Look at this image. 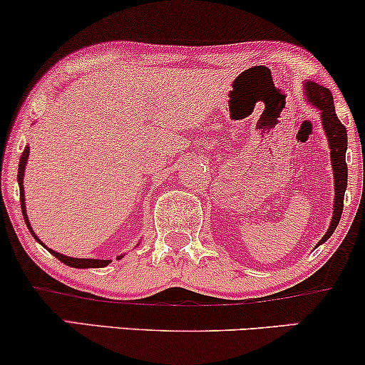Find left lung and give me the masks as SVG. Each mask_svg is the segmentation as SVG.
<instances>
[{
	"instance_id": "1",
	"label": "left lung",
	"mask_w": 365,
	"mask_h": 365,
	"mask_svg": "<svg viewBox=\"0 0 365 365\" xmlns=\"http://www.w3.org/2000/svg\"><path fill=\"white\" fill-rule=\"evenodd\" d=\"M306 96L316 108L322 110V120L324 134L328 138V146H330V158L333 166V180H335V204H333V217L328 227L327 235L319 240L322 245L333 235L340 222L341 212H344V195L346 190V129L345 125L338 120L335 113V105H333V95L328 88L314 81H306Z\"/></svg>"
}]
</instances>
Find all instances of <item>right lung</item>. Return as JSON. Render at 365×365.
Instances as JSON below:
<instances>
[{"label": "right lung", "instance_id": "1", "mask_svg": "<svg viewBox=\"0 0 365 365\" xmlns=\"http://www.w3.org/2000/svg\"><path fill=\"white\" fill-rule=\"evenodd\" d=\"M29 146L24 149V153H21V158H20V165H19V185H20V202H21V212H24V219H25V225H27V227L30 230V232H32V236L35 240L38 241V243L42 245V247H46V245L42 243L41 240L35 236V232L32 231V227H30V222H29V217H27V210H25V194H24V171H25V165H27V158H29ZM47 248V247H46ZM49 252L54 255V257L57 258V260H61L63 263H66V265L69 267H74V269H102V267H107L108 263H110V260H98V258H73V257H66V255H61L54 252V250L47 248ZM122 258V257H118Z\"/></svg>", "mask_w": 365, "mask_h": 365}]
</instances>
